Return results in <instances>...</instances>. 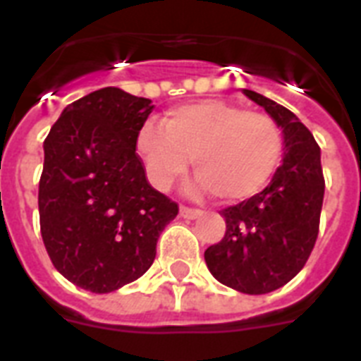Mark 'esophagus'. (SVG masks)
I'll use <instances>...</instances> for the list:
<instances>
[{
  "instance_id": "34e87169",
  "label": "esophagus",
  "mask_w": 361,
  "mask_h": 361,
  "mask_svg": "<svg viewBox=\"0 0 361 361\" xmlns=\"http://www.w3.org/2000/svg\"><path fill=\"white\" fill-rule=\"evenodd\" d=\"M200 214H202V212L197 208H189V206H181L180 208V215L183 219H197Z\"/></svg>"
}]
</instances>
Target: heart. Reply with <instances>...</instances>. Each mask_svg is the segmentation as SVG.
<instances>
[{
  "instance_id": "obj_1",
  "label": "heart",
  "mask_w": 361,
  "mask_h": 361,
  "mask_svg": "<svg viewBox=\"0 0 361 361\" xmlns=\"http://www.w3.org/2000/svg\"><path fill=\"white\" fill-rule=\"evenodd\" d=\"M136 149L159 191L180 180L191 159L197 187L223 202H238L274 178L283 157V133L271 116L209 99L169 110L163 125H144Z\"/></svg>"
}]
</instances>
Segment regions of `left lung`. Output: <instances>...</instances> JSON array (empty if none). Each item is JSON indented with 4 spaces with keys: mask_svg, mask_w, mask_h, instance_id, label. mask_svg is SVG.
Wrapping results in <instances>:
<instances>
[{
    "mask_svg": "<svg viewBox=\"0 0 361 361\" xmlns=\"http://www.w3.org/2000/svg\"><path fill=\"white\" fill-rule=\"evenodd\" d=\"M285 135V157L269 185L236 206L221 209L223 240L204 252L215 279L243 294H266L286 285L305 266L319 236L324 200L320 147L311 130L260 93L243 90Z\"/></svg>",
    "mask_w": 361,
    "mask_h": 361,
    "instance_id": "1",
    "label": "left lung"
}]
</instances>
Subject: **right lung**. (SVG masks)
I'll return each mask as SVG.
<instances>
[{
    "mask_svg": "<svg viewBox=\"0 0 361 361\" xmlns=\"http://www.w3.org/2000/svg\"><path fill=\"white\" fill-rule=\"evenodd\" d=\"M153 104L120 87L71 103L44 138L41 236L54 268L106 294L146 274L178 204L155 191L136 153Z\"/></svg>",
    "mask_w": 361,
    "mask_h": 361,
    "instance_id": "obj_1",
    "label": "right lung"
}]
</instances>
